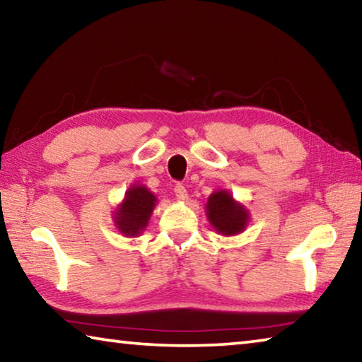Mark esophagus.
<instances>
[{
  "label": "esophagus",
  "mask_w": 362,
  "mask_h": 362,
  "mask_svg": "<svg viewBox=\"0 0 362 362\" xmlns=\"http://www.w3.org/2000/svg\"><path fill=\"white\" fill-rule=\"evenodd\" d=\"M174 193H175V198L179 201H185L188 198L187 189H185V187L182 185V183H177L175 188H174Z\"/></svg>",
  "instance_id": "esophagus-1"
}]
</instances>
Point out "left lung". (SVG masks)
Here are the masks:
<instances>
[{"instance_id":"1","label":"left lung","mask_w":362,"mask_h":362,"mask_svg":"<svg viewBox=\"0 0 362 362\" xmlns=\"http://www.w3.org/2000/svg\"><path fill=\"white\" fill-rule=\"evenodd\" d=\"M206 217L212 228L222 236L240 235L250 220L246 206L233 198L228 189H217L207 198Z\"/></svg>"}]
</instances>
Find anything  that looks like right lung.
<instances>
[{"instance_id":"obj_1","label":"right lung","mask_w":362,"mask_h":362,"mask_svg":"<svg viewBox=\"0 0 362 362\" xmlns=\"http://www.w3.org/2000/svg\"><path fill=\"white\" fill-rule=\"evenodd\" d=\"M158 203L156 196L145 185L134 183L124 194V199L116 206L113 222L116 230L126 238H137L145 231L151 214Z\"/></svg>"}]
</instances>
